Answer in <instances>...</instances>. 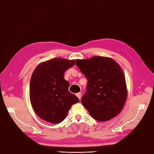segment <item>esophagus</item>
Returning <instances> with one entry per match:
<instances>
[{
  "instance_id": "obj_1",
  "label": "esophagus",
  "mask_w": 154,
  "mask_h": 154,
  "mask_svg": "<svg viewBox=\"0 0 154 154\" xmlns=\"http://www.w3.org/2000/svg\"><path fill=\"white\" fill-rule=\"evenodd\" d=\"M76 95V96L78 97V98L80 99V98H81V93H80V92H78V93H77Z\"/></svg>"
}]
</instances>
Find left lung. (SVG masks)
Returning a JSON list of instances; mask_svg holds the SVG:
<instances>
[{"instance_id": "8db88e82", "label": "left lung", "mask_w": 154, "mask_h": 154, "mask_svg": "<svg viewBox=\"0 0 154 154\" xmlns=\"http://www.w3.org/2000/svg\"><path fill=\"white\" fill-rule=\"evenodd\" d=\"M76 64L88 80L81 102L91 116L100 122L116 116L127 99L125 76L120 66L112 58L103 56L76 60Z\"/></svg>"}]
</instances>
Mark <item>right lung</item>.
Instances as JSON below:
<instances>
[{
    "label": "right lung",
    "mask_w": 154,
    "mask_h": 154,
    "mask_svg": "<svg viewBox=\"0 0 154 154\" xmlns=\"http://www.w3.org/2000/svg\"><path fill=\"white\" fill-rule=\"evenodd\" d=\"M75 60L55 58L42 62L34 70L30 82V100L38 116L51 124L66 117L71 106L80 101L68 91L70 84L64 72L72 67Z\"/></svg>",
    "instance_id": "add662e5"
}]
</instances>
